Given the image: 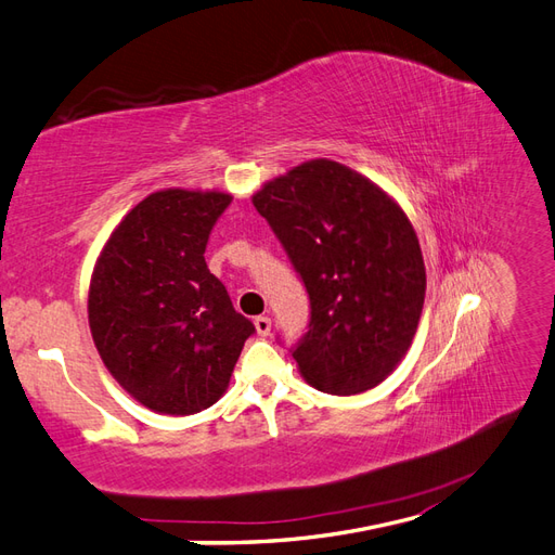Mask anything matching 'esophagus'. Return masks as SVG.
Instances as JSON below:
<instances>
[{"label":"esophagus","mask_w":555,"mask_h":555,"mask_svg":"<svg viewBox=\"0 0 555 555\" xmlns=\"http://www.w3.org/2000/svg\"><path fill=\"white\" fill-rule=\"evenodd\" d=\"M255 328H258V333L262 335V337H267L269 333H272V319L269 317H255Z\"/></svg>","instance_id":"34e87169"}]
</instances>
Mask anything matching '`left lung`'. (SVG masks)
Listing matches in <instances>:
<instances>
[{
	"label": "left lung",
	"instance_id": "1",
	"mask_svg": "<svg viewBox=\"0 0 555 555\" xmlns=\"http://www.w3.org/2000/svg\"><path fill=\"white\" fill-rule=\"evenodd\" d=\"M309 295L293 359L311 387H377L413 343L426 272L413 224L377 184L317 159L253 196Z\"/></svg>",
	"mask_w": 555,
	"mask_h": 555
}]
</instances>
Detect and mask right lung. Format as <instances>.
<instances>
[{
  "instance_id": "1",
  "label": "right lung",
  "mask_w": 555,
  "mask_h": 555,
  "mask_svg": "<svg viewBox=\"0 0 555 555\" xmlns=\"http://www.w3.org/2000/svg\"><path fill=\"white\" fill-rule=\"evenodd\" d=\"M230 194L166 190L126 216L103 248L89 325L107 371L156 413L192 415L230 385L255 325L206 264Z\"/></svg>"
}]
</instances>
